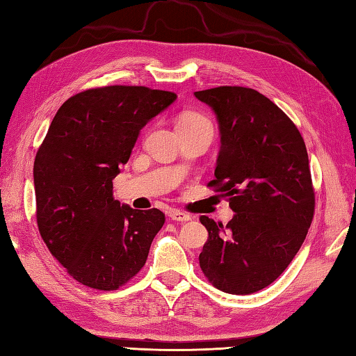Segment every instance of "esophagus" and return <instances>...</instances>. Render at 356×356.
I'll return each instance as SVG.
<instances>
[{
    "mask_svg": "<svg viewBox=\"0 0 356 356\" xmlns=\"http://www.w3.org/2000/svg\"><path fill=\"white\" fill-rule=\"evenodd\" d=\"M170 217H171V220H176V222H180V223H185L188 220H191V216L186 214V213H182V211H171Z\"/></svg>",
    "mask_w": 356,
    "mask_h": 356,
    "instance_id": "esophagus-1",
    "label": "esophagus"
}]
</instances>
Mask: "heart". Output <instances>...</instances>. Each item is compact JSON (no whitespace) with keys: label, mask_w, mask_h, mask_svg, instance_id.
Wrapping results in <instances>:
<instances>
[{"label":"heart","mask_w":356,"mask_h":356,"mask_svg":"<svg viewBox=\"0 0 356 356\" xmlns=\"http://www.w3.org/2000/svg\"><path fill=\"white\" fill-rule=\"evenodd\" d=\"M180 122H191V124H207V125H209V122L208 120L203 118V116H197V115H191V116H186V118H184L182 120H180Z\"/></svg>","instance_id":"b5f03b06"}]
</instances>
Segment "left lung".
<instances>
[{"label": "left lung", "mask_w": 356, "mask_h": 356, "mask_svg": "<svg viewBox=\"0 0 356 356\" xmlns=\"http://www.w3.org/2000/svg\"><path fill=\"white\" fill-rule=\"evenodd\" d=\"M214 111L220 151L217 186L234 217L223 226L200 217L208 240L199 255L217 289L252 293L289 266L312 223L315 195L305 140L292 120L266 96L245 87L194 92Z\"/></svg>", "instance_id": "left-lung-1"}]
</instances>
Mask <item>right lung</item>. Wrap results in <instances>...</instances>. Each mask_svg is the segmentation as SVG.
<instances>
[{
  "label": "right lung",
  "instance_id": "add662e5",
  "mask_svg": "<svg viewBox=\"0 0 356 356\" xmlns=\"http://www.w3.org/2000/svg\"><path fill=\"white\" fill-rule=\"evenodd\" d=\"M177 99L147 87L92 88L67 99L36 153V220L49 251L76 282L125 284L147 261L162 211L133 209L113 195L139 133Z\"/></svg>",
  "mask_w": 356,
  "mask_h": 356
}]
</instances>
